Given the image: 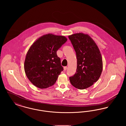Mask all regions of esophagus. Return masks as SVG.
Returning <instances> with one entry per match:
<instances>
[{
  "label": "esophagus",
  "mask_w": 126,
  "mask_h": 126,
  "mask_svg": "<svg viewBox=\"0 0 126 126\" xmlns=\"http://www.w3.org/2000/svg\"><path fill=\"white\" fill-rule=\"evenodd\" d=\"M66 69H67V67H66V66H64V71H66Z\"/></svg>",
  "instance_id": "34e87169"
}]
</instances>
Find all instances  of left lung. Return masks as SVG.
<instances>
[{"label":"left lung","instance_id":"obj_1","mask_svg":"<svg viewBox=\"0 0 126 126\" xmlns=\"http://www.w3.org/2000/svg\"><path fill=\"white\" fill-rule=\"evenodd\" d=\"M76 52L77 68L76 74L69 78L71 84L78 89H86L100 78L103 68L100 51L89 35L77 33L69 35Z\"/></svg>","mask_w":126,"mask_h":126}]
</instances>
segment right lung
Instances as JSON below:
<instances>
[{"mask_svg":"<svg viewBox=\"0 0 126 126\" xmlns=\"http://www.w3.org/2000/svg\"><path fill=\"white\" fill-rule=\"evenodd\" d=\"M67 41L66 37L48 33L31 46L25 57L24 71L36 87L45 89L53 85L63 70L57 51Z\"/></svg>","mask_w":126,"mask_h":126,"instance_id":"right-lung-1","label":"right lung"}]
</instances>
